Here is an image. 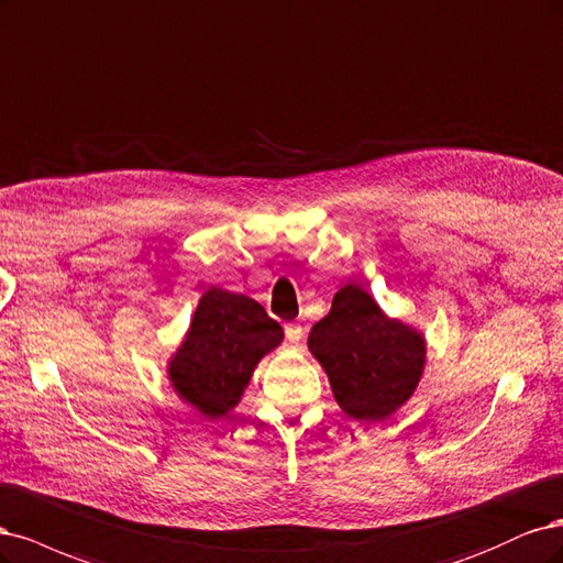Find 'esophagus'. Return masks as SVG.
<instances>
[{
  "label": "esophagus",
  "instance_id": "1",
  "mask_svg": "<svg viewBox=\"0 0 563 563\" xmlns=\"http://www.w3.org/2000/svg\"><path fill=\"white\" fill-rule=\"evenodd\" d=\"M285 336H287L289 343H299L301 336H303L301 322H287V324H285Z\"/></svg>",
  "mask_w": 563,
  "mask_h": 563
}]
</instances>
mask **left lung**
Wrapping results in <instances>:
<instances>
[{
	"mask_svg": "<svg viewBox=\"0 0 563 563\" xmlns=\"http://www.w3.org/2000/svg\"><path fill=\"white\" fill-rule=\"evenodd\" d=\"M308 351L330 378L334 400L355 421H384L413 395L426 367L423 334L388 318L360 285L341 287L313 324Z\"/></svg>",
	"mask_w": 563,
	"mask_h": 563,
	"instance_id": "obj_1",
	"label": "left lung"
}]
</instances>
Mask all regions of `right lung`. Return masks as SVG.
I'll return each instance as SVG.
<instances>
[{
	"mask_svg": "<svg viewBox=\"0 0 563 563\" xmlns=\"http://www.w3.org/2000/svg\"><path fill=\"white\" fill-rule=\"evenodd\" d=\"M280 341L283 328L262 303L210 287L168 362V378L187 405L220 419L241 402L257 362Z\"/></svg>",
	"mask_w": 563,
	"mask_h": 563,
	"instance_id": "obj_1",
	"label": "right lung"
}]
</instances>
